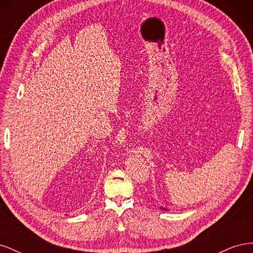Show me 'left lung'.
Instances as JSON below:
<instances>
[{"mask_svg": "<svg viewBox=\"0 0 253 253\" xmlns=\"http://www.w3.org/2000/svg\"><path fill=\"white\" fill-rule=\"evenodd\" d=\"M163 209V208H162ZM163 210H167V209H163Z\"/></svg>", "mask_w": 253, "mask_h": 253, "instance_id": "obj_1", "label": "left lung"}]
</instances>
